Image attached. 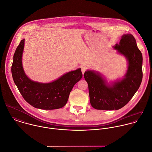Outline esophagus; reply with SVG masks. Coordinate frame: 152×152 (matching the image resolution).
<instances>
[{"label": "esophagus", "instance_id": "obj_1", "mask_svg": "<svg viewBox=\"0 0 152 152\" xmlns=\"http://www.w3.org/2000/svg\"><path fill=\"white\" fill-rule=\"evenodd\" d=\"M87 70V68L85 67V66H83V67H82V68H81V70H82V73H83V75L84 74V73L86 72V70Z\"/></svg>", "mask_w": 152, "mask_h": 152}]
</instances>
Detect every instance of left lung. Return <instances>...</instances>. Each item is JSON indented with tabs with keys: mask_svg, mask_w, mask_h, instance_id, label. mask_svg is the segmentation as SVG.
<instances>
[{
	"mask_svg": "<svg viewBox=\"0 0 152 152\" xmlns=\"http://www.w3.org/2000/svg\"><path fill=\"white\" fill-rule=\"evenodd\" d=\"M114 48L129 61L128 70L123 79L110 86L98 73L87 71L84 73L88 85L91 104L96 110L121 108L133 98L142 83V54L133 35L129 34L123 35L120 43Z\"/></svg>",
	"mask_w": 152,
	"mask_h": 152,
	"instance_id": "8db88e82",
	"label": "left lung"
}]
</instances>
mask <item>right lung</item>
Returning a JSON list of instances; mask_svg holds the SVG:
<instances>
[{
    "label": "right lung",
    "instance_id": "right-lung-1",
    "mask_svg": "<svg viewBox=\"0 0 152 152\" xmlns=\"http://www.w3.org/2000/svg\"><path fill=\"white\" fill-rule=\"evenodd\" d=\"M24 39L21 40L13 56L11 71L13 81L23 99L31 105L41 110H56L67 103L74 85L82 77L81 69L70 72L49 83L30 80L22 65Z\"/></svg>",
    "mask_w": 152,
    "mask_h": 152
}]
</instances>
